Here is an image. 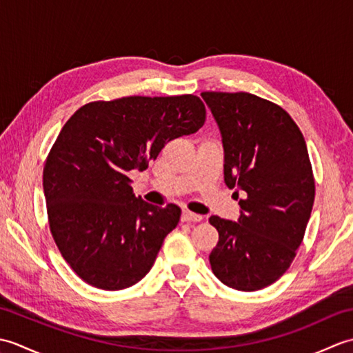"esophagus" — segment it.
<instances>
[{
    "label": "esophagus",
    "mask_w": 353,
    "mask_h": 353,
    "mask_svg": "<svg viewBox=\"0 0 353 353\" xmlns=\"http://www.w3.org/2000/svg\"><path fill=\"white\" fill-rule=\"evenodd\" d=\"M182 220H183V221H186V223H190V221L199 223V221L203 220V216L199 215V214H194V212H191V211H183V214H182Z\"/></svg>",
    "instance_id": "1"
}]
</instances>
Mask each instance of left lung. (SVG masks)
I'll use <instances>...</instances> for the list:
<instances>
[{
  "instance_id": "1",
  "label": "left lung",
  "mask_w": 353,
  "mask_h": 353,
  "mask_svg": "<svg viewBox=\"0 0 353 353\" xmlns=\"http://www.w3.org/2000/svg\"><path fill=\"white\" fill-rule=\"evenodd\" d=\"M201 97L221 132L224 182L245 192L238 223L209 219L219 230L211 268L230 288H265L290 268L311 216L316 182L305 138L288 112L258 95Z\"/></svg>"
}]
</instances>
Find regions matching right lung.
<instances>
[{"instance_id":"add662e5","label":"right lung","mask_w":353,"mask_h":353,"mask_svg":"<svg viewBox=\"0 0 353 353\" xmlns=\"http://www.w3.org/2000/svg\"><path fill=\"white\" fill-rule=\"evenodd\" d=\"M205 119L203 101L185 94L92 101L65 123L45 161L43 194L51 235L80 279L117 291L150 272L182 211L134 197L129 172Z\"/></svg>"}]
</instances>
